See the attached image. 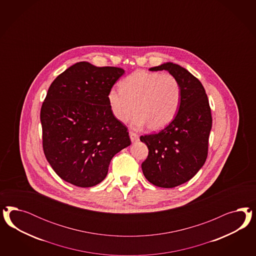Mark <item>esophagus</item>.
<instances>
[{
	"mask_svg": "<svg viewBox=\"0 0 256 256\" xmlns=\"http://www.w3.org/2000/svg\"><path fill=\"white\" fill-rule=\"evenodd\" d=\"M130 140H132V142H136L139 140V136L138 134L134 133L133 132H130Z\"/></svg>",
	"mask_w": 256,
	"mask_h": 256,
	"instance_id": "34e87169",
	"label": "esophagus"
}]
</instances>
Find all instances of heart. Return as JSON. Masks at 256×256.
I'll return each mask as SVG.
<instances>
[{
    "label": "heart",
    "instance_id": "b5f03b06",
    "mask_svg": "<svg viewBox=\"0 0 256 256\" xmlns=\"http://www.w3.org/2000/svg\"><path fill=\"white\" fill-rule=\"evenodd\" d=\"M108 102L112 116L124 123L136 112L132 124L158 132L176 116L182 102V88L174 75L138 70L120 82V89L112 88Z\"/></svg>",
    "mask_w": 256,
    "mask_h": 256
}]
</instances>
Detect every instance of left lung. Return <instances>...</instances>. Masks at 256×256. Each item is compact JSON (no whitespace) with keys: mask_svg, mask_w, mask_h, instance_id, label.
Listing matches in <instances>:
<instances>
[{"mask_svg":"<svg viewBox=\"0 0 256 256\" xmlns=\"http://www.w3.org/2000/svg\"><path fill=\"white\" fill-rule=\"evenodd\" d=\"M150 70H167L176 78L182 102L176 116L164 130L140 137L149 150L142 169L153 185L174 188L192 178L206 160L211 108L201 82L184 68L166 62Z\"/></svg>","mask_w":256,"mask_h":256,"instance_id":"left-lung-1","label":"left lung"}]
</instances>
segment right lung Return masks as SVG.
Segmentation results:
<instances>
[{"label":"right lung","mask_w":256,"mask_h":256,"mask_svg":"<svg viewBox=\"0 0 256 256\" xmlns=\"http://www.w3.org/2000/svg\"><path fill=\"white\" fill-rule=\"evenodd\" d=\"M124 72L77 62L48 90L40 110L43 151L55 172L72 185L100 183L114 156L132 144L128 128L112 116L107 98Z\"/></svg>","instance_id":"1"}]
</instances>
